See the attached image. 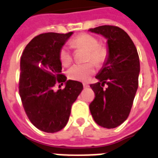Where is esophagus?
<instances>
[{
    "instance_id": "1",
    "label": "esophagus",
    "mask_w": 158,
    "mask_h": 158,
    "mask_svg": "<svg viewBox=\"0 0 158 158\" xmlns=\"http://www.w3.org/2000/svg\"><path fill=\"white\" fill-rule=\"evenodd\" d=\"M83 86H84V88H87V87H89V85L86 83H84Z\"/></svg>"
}]
</instances>
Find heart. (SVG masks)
I'll return each mask as SVG.
<instances>
[{
    "mask_svg": "<svg viewBox=\"0 0 158 158\" xmlns=\"http://www.w3.org/2000/svg\"><path fill=\"white\" fill-rule=\"evenodd\" d=\"M73 47L77 49H84L88 52L86 61H92L97 66H102L108 58L109 52L106 47L99 45L96 37L88 34H80L77 35L72 41ZM59 58L64 66H69L72 61V56L69 48L64 46L59 52ZM95 72L94 65L92 62L86 64H76L67 72L70 79L74 81H87Z\"/></svg>",
    "mask_w": 158,
    "mask_h": 158,
    "instance_id": "obj_1",
    "label": "heart"
}]
</instances>
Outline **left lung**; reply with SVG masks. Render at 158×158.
Segmentation results:
<instances>
[{
	"label": "left lung",
	"instance_id": "8db88e82",
	"mask_svg": "<svg viewBox=\"0 0 158 158\" xmlns=\"http://www.w3.org/2000/svg\"><path fill=\"white\" fill-rule=\"evenodd\" d=\"M89 31L107 40L109 52L107 61L96 76L98 81L90 85L95 98L89 108L98 125L115 128L125 122L131 111L138 87L139 56L133 41L120 27L101 26Z\"/></svg>",
	"mask_w": 158,
	"mask_h": 158
}]
</instances>
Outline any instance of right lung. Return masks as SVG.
Returning <instances> with one entry per match:
<instances>
[{
    "label": "right lung",
    "mask_w": 158,
    "mask_h": 158,
    "mask_svg": "<svg viewBox=\"0 0 158 158\" xmlns=\"http://www.w3.org/2000/svg\"><path fill=\"white\" fill-rule=\"evenodd\" d=\"M73 32L40 34L27 44L21 57L19 93L31 123L45 132L61 131L69 120L71 108L83 85L61 74V48ZM56 82L65 88L56 92Z\"/></svg>",
    "instance_id": "obj_1"
}]
</instances>
